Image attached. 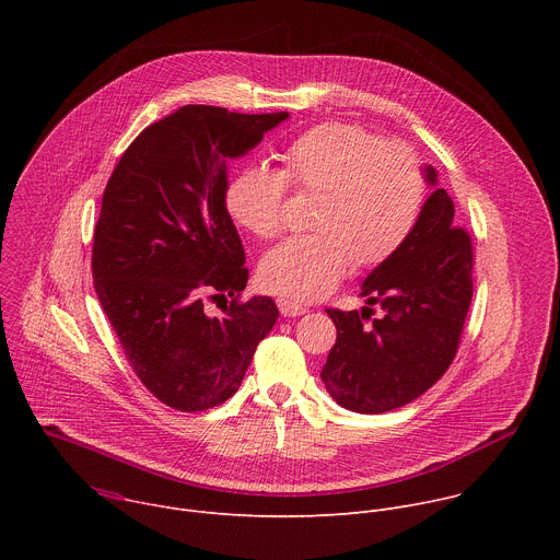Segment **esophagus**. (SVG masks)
<instances>
[{"label":"esophagus","mask_w":560,"mask_h":560,"mask_svg":"<svg viewBox=\"0 0 560 560\" xmlns=\"http://www.w3.org/2000/svg\"><path fill=\"white\" fill-rule=\"evenodd\" d=\"M277 305H279V312L283 314V316H301V314H305L307 310L303 307V305H299V303H294V301H290V299H277Z\"/></svg>","instance_id":"34e87169"}]
</instances>
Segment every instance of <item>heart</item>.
Returning a JSON list of instances; mask_svg holds the SVG:
<instances>
[{
  "label": "heart",
  "mask_w": 560,
  "mask_h": 560,
  "mask_svg": "<svg viewBox=\"0 0 560 560\" xmlns=\"http://www.w3.org/2000/svg\"><path fill=\"white\" fill-rule=\"evenodd\" d=\"M281 159V173L250 166L225 188L230 217L259 238L283 230L288 184L296 192H322L312 217L316 232L292 236L264 257L259 279L270 292L299 303L324 299L352 264L387 261L421 219L428 179L419 154L365 126H314Z\"/></svg>",
  "instance_id": "b5f03b06"
}]
</instances>
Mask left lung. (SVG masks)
<instances>
[{
  "label": "left lung",
  "mask_w": 560,
  "mask_h": 560,
  "mask_svg": "<svg viewBox=\"0 0 560 560\" xmlns=\"http://www.w3.org/2000/svg\"><path fill=\"white\" fill-rule=\"evenodd\" d=\"M425 179L436 186L432 166H425ZM471 238L454 225L450 195L436 188L408 242L363 281L368 305L361 312L326 310L337 343L322 378L341 408L389 412L412 404L445 374L471 301ZM370 304L382 307L378 319L371 318Z\"/></svg>",
  "instance_id": "8db88e82"
}]
</instances>
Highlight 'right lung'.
Here are the masks:
<instances>
[{
  "instance_id": "1",
  "label": "right lung",
  "mask_w": 560,
  "mask_h": 560,
  "mask_svg": "<svg viewBox=\"0 0 560 560\" xmlns=\"http://www.w3.org/2000/svg\"><path fill=\"white\" fill-rule=\"evenodd\" d=\"M288 117L184 106L143 128L106 184L95 292L139 381L179 412L228 401L279 316L270 296L242 301L248 268L225 171ZM219 300L214 317L207 303Z\"/></svg>"
}]
</instances>
